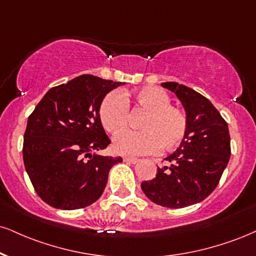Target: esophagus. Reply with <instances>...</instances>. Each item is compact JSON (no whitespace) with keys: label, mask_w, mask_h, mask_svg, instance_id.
<instances>
[{"label":"esophagus","mask_w":256,"mask_h":256,"mask_svg":"<svg viewBox=\"0 0 256 256\" xmlns=\"http://www.w3.org/2000/svg\"><path fill=\"white\" fill-rule=\"evenodd\" d=\"M124 162H126V163H131V164H134V163H137L138 162V160L137 158H128V156H125L124 158Z\"/></svg>","instance_id":"esophagus-1"}]
</instances>
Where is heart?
Returning a JSON list of instances; mask_svg holds the SVG:
<instances>
[{
	"instance_id": "1",
	"label": "heart",
	"mask_w": 256,
	"mask_h": 256,
	"mask_svg": "<svg viewBox=\"0 0 256 256\" xmlns=\"http://www.w3.org/2000/svg\"><path fill=\"white\" fill-rule=\"evenodd\" d=\"M128 95L112 92L100 104L98 116L104 128L110 134L122 132L128 122ZM138 107L148 110L140 122L142 131H125L116 137V152L128 156L149 155L161 149H173L184 140L187 116L182 110L172 106L170 98L161 88L146 87L134 95Z\"/></svg>"
}]
</instances>
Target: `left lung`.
Wrapping results in <instances>:
<instances>
[{
	"label": "left lung",
	"instance_id": "1",
	"mask_svg": "<svg viewBox=\"0 0 256 256\" xmlns=\"http://www.w3.org/2000/svg\"><path fill=\"white\" fill-rule=\"evenodd\" d=\"M161 86L176 94L186 110V136L176 152L164 158L170 167L158 168L156 178L140 187L155 204L181 208L202 202L217 187L232 154L230 134L208 98L176 82Z\"/></svg>",
	"mask_w": 256,
	"mask_h": 256
}]
</instances>
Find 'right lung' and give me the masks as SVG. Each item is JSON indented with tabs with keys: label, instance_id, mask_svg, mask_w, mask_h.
Wrapping results in <instances>:
<instances>
[{
	"label": "right lung",
	"instance_id": "right-lung-1",
	"mask_svg": "<svg viewBox=\"0 0 256 256\" xmlns=\"http://www.w3.org/2000/svg\"><path fill=\"white\" fill-rule=\"evenodd\" d=\"M122 84L81 75L51 88L30 113L24 134V163L46 204L76 210L102 194L110 169L122 158L93 154L110 143L98 110L106 94Z\"/></svg>",
	"mask_w": 256,
	"mask_h": 256
}]
</instances>
